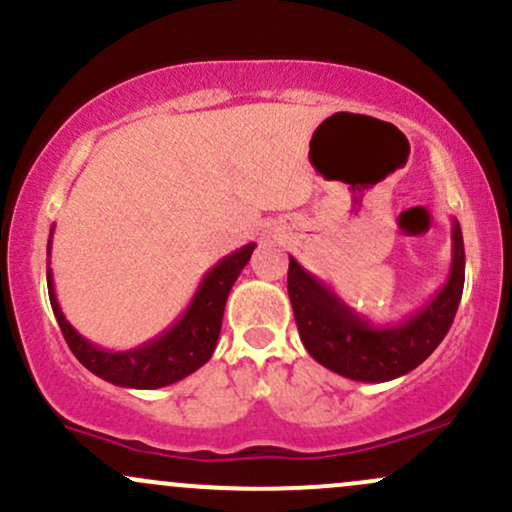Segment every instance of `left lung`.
<instances>
[{
    "instance_id": "8db88e82",
    "label": "left lung",
    "mask_w": 512,
    "mask_h": 512,
    "mask_svg": "<svg viewBox=\"0 0 512 512\" xmlns=\"http://www.w3.org/2000/svg\"><path fill=\"white\" fill-rule=\"evenodd\" d=\"M464 266V236L452 219V266L442 288L398 324H373L290 256L288 295L302 344L317 364L351 381L405 376L447 337L464 290Z\"/></svg>"
}]
</instances>
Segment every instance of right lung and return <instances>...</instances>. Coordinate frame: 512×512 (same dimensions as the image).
Listing matches in <instances>:
<instances>
[{
  "label": "right lung",
  "mask_w": 512,
  "mask_h": 512,
  "mask_svg": "<svg viewBox=\"0 0 512 512\" xmlns=\"http://www.w3.org/2000/svg\"><path fill=\"white\" fill-rule=\"evenodd\" d=\"M254 249L256 244H246L229 256H224L217 266H212L205 273L195 295H192L190 305L185 307L183 315L170 324L166 332L126 351H109L92 344L90 339L82 337L78 329L65 320L56 298V288H53L51 268L46 271L48 298H51L53 315H56L65 342H68L75 359L87 371L122 388H163L170 386V383L183 381L185 376H190V373H195L197 368L210 361L219 332H222V317L229 290H232L234 280L239 278V273L249 263ZM48 256H51V239H48Z\"/></svg>",
  "instance_id": "obj_1"
}]
</instances>
